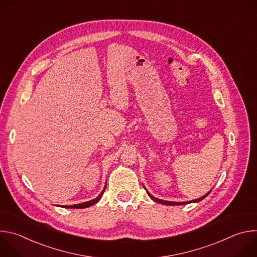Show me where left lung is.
<instances>
[{
  "mask_svg": "<svg viewBox=\"0 0 257 257\" xmlns=\"http://www.w3.org/2000/svg\"><path fill=\"white\" fill-rule=\"evenodd\" d=\"M143 187L145 188V186L143 185ZM145 190H146V188H145ZM211 191V190H210ZM210 191H208L205 195H203V196H201V197H199V198H197V199H193V200H190V201H185V202H175V201H168V200H163V199H159V198H157V197H155V196H153L148 190H146V193L149 194V196L154 200V201H156V202H158V203H161V204H164V205H184V204H188V203H194V202H199V201H201L202 199H204L209 193H210Z\"/></svg>",
  "mask_w": 257,
  "mask_h": 257,
  "instance_id": "left-lung-1",
  "label": "left lung"
}]
</instances>
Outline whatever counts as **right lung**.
<instances>
[{"instance_id":"right-lung-1","label":"right lung","mask_w":257,"mask_h":257,"mask_svg":"<svg viewBox=\"0 0 257 257\" xmlns=\"http://www.w3.org/2000/svg\"><path fill=\"white\" fill-rule=\"evenodd\" d=\"M105 186H106V182H105V185H104L102 191L98 194L97 197H95V198L92 199V200L85 201V202L78 203V204H73V205H63L62 207H65V208H86V207H89V206H91V205H93V204H95L96 202L99 201V199L101 198V196H102V194H103V192H104V190H105Z\"/></svg>"}]
</instances>
